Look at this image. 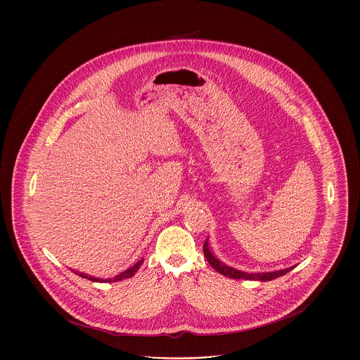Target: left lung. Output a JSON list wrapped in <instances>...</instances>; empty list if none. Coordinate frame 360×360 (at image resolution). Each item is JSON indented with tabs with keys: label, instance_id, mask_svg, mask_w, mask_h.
Returning <instances> with one entry per match:
<instances>
[{
	"label": "left lung",
	"instance_id": "left-lung-1",
	"mask_svg": "<svg viewBox=\"0 0 360 360\" xmlns=\"http://www.w3.org/2000/svg\"><path fill=\"white\" fill-rule=\"evenodd\" d=\"M204 255H205L206 260L209 262V264L220 274L225 275L228 278H233V279H248V281H273L275 278H279L282 275L288 274L290 270H292L295 266L289 267V269H283V270H278V271H269V273H244L236 270L233 267L226 266L223 262H220L217 257L213 255V252L209 248V241L206 239L205 244H204Z\"/></svg>",
	"mask_w": 360,
	"mask_h": 360
}]
</instances>
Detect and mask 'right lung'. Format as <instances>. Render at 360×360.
<instances>
[{
	"mask_svg": "<svg viewBox=\"0 0 360 360\" xmlns=\"http://www.w3.org/2000/svg\"><path fill=\"white\" fill-rule=\"evenodd\" d=\"M144 262V259L141 257L139 262H136L132 267H129V269H127L125 271H122L121 274L116 275V276H113V278H108V279H103V278H96V276H91V275H86L84 273H75V274L79 275V276H82V278H87L89 281H93V282H117V281H122V279H127V278H131V276H134V275L136 274L137 270L140 269V266H141V263ZM74 271V270H72Z\"/></svg>",
	"mask_w": 360,
	"mask_h": 360,
	"instance_id": "right-lung-1",
	"label": "right lung"
}]
</instances>
